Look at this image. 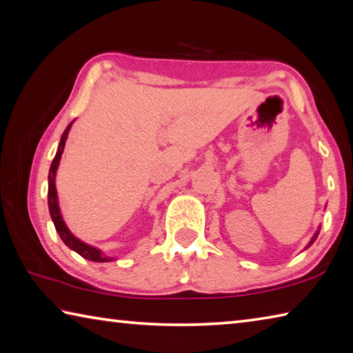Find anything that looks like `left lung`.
Masks as SVG:
<instances>
[{
    "label": "left lung",
    "mask_w": 353,
    "mask_h": 353,
    "mask_svg": "<svg viewBox=\"0 0 353 353\" xmlns=\"http://www.w3.org/2000/svg\"><path fill=\"white\" fill-rule=\"evenodd\" d=\"M319 232H321V229H318V230H316V234L313 235V238H312V241H310V243H308V246H307V248H310V246H312V244L314 243V240H316V238H318V235H319Z\"/></svg>",
    "instance_id": "left-lung-1"
}]
</instances>
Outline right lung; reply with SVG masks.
Here are the masks:
<instances>
[{"instance_id":"1","label":"right lung","mask_w":353,"mask_h":353,"mask_svg":"<svg viewBox=\"0 0 353 353\" xmlns=\"http://www.w3.org/2000/svg\"><path fill=\"white\" fill-rule=\"evenodd\" d=\"M73 121H71L67 129L63 130L62 134V139L61 143H59V148H57V152H56V157L52 160L51 163V168H50V176H48V207H50V213H51V219L52 223L56 225V230L59 236L62 238V241L67 244L70 249H73L74 252L79 254L83 259L90 260V261H98V263H104V261H110L112 259L109 256H105L103 252H101L99 249L93 248V246H88L81 240H77V238L71 234L68 230V227L65 225L63 219H62V214H61V208H59V202H57V191H56V171H57V166L59 162H61V157H62V152H63V148H65V140H67L68 132H70V128Z\"/></svg>"}]
</instances>
